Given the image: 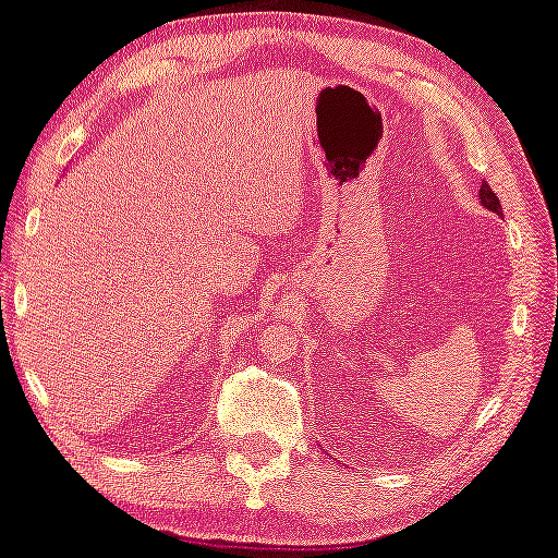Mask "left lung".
Instances as JSON below:
<instances>
[{
  "label": "left lung",
  "mask_w": 558,
  "mask_h": 558,
  "mask_svg": "<svg viewBox=\"0 0 558 558\" xmlns=\"http://www.w3.org/2000/svg\"><path fill=\"white\" fill-rule=\"evenodd\" d=\"M481 205L488 207L490 211H498V215H502L500 199H498V195H495V192L490 190L488 182H483V185H481Z\"/></svg>",
  "instance_id": "left-lung-1"
}]
</instances>
